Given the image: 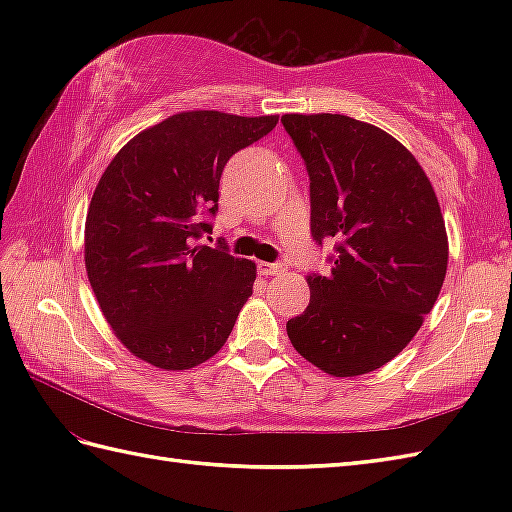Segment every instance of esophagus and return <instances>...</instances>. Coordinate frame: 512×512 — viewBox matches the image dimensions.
Instances as JSON below:
<instances>
[{"label":"esophagus","mask_w":512,"mask_h":512,"mask_svg":"<svg viewBox=\"0 0 512 512\" xmlns=\"http://www.w3.org/2000/svg\"><path fill=\"white\" fill-rule=\"evenodd\" d=\"M286 270V266L284 264H270V262H262L259 264V273L262 275H270V277H275V275H281Z\"/></svg>","instance_id":"obj_1"}]
</instances>
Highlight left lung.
Here are the masks:
<instances>
[{
	"mask_svg": "<svg viewBox=\"0 0 512 512\" xmlns=\"http://www.w3.org/2000/svg\"><path fill=\"white\" fill-rule=\"evenodd\" d=\"M310 176L312 237L336 239L330 273L286 323L292 347L330 376L383 367L416 336L444 284L449 237L427 173L376 125L284 114Z\"/></svg>",
	"mask_w": 512,
	"mask_h": 512,
	"instance_id": "8db88e82",
	"label": "left lung"
}]
</instances>
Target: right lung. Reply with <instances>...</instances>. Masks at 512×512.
<instances>
[{
	"label": "right lung",
	"instance_id": "right-lung-1",
	"mask_svg": "<svg viewBox=\"0 0 512 512\" xmlns=\"http://www.w3.org/2000/svg\"><path fill=\"white\" fill-rule=\"evenodd\" d=\"M279 116L191 110L136 134L96 184L85 270L116 339L167 372L222 350L253 295L255 262L195 244L217 211L222 169Z\"/></svg>",
	"mask_w": 512,
	"mask_h": 512
}]
</instances>
